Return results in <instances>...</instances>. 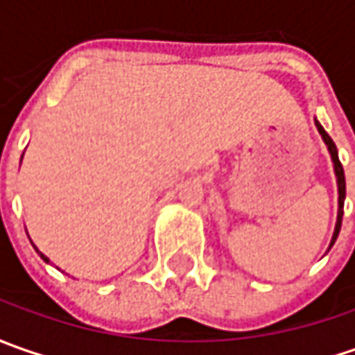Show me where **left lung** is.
<instances>
[{
    "label": "left lung",
    "instance_id": "obj_1",
    "mask_svg": "<svg viewBox=\"0 0 355 355\" xmlns=\"http://www.w3.org/2000/svg\"><path fill=\"white\" fill-rule=\"evenodd\" d=\"M314 124H316V128H318V132H320L322 140H324L326 148H328V152H330L332 164H334L336 184H338V217H336L334 235H332V239H330V247H328V251H330V249H332V245L336 243V239H338L340 227H342V215H344V199H346V178H344V168H342V164H340V157H338V148H336V144L332 142V138L328 136V132L322 128V124L318 122V120H314Z\"/></svg>",
    "mask_w": 355,
    "mask_h": 355
}]
</instances>
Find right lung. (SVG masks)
Here are the masks:
<instances>
[{
	"instance_id": "right-lung-1",
	"label": "right lung",
	"mask_w": 355,
	"mask_h": 355,
	"mask_svg": "<svg viewBox=\"0 0 355 355\" xmlns=\"http://www.w3.org/2000/svg\"><path fill=\"white\" fill-rule=\"evenodd\" d=\"M31 245H33V243H31ZM33 247H35V245H33ZM35 251H37V254H39V257H41V259H43V261H45V263H49V259H47V257H45V254H43V252L39 251V249H37V247H35Z\"/></svg>"
}]
</instances>
